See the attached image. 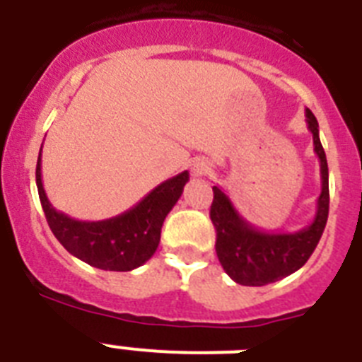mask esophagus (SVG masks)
Returning <instances> with one entry per match:
<instances>
[{
    "instance_id": "obj_1",
    "label": "esophagus",
    "mask_w": 362,
    "mask_h": 362,
    "mask_svg": "<svg viewBox=\"0 0 362 362\" xmlns=\"http://www.w3.org/2000/svg\"><path fill=\"white\" fill-rule=\"evenodd\" d=\"M209 170H210V165L206 161H197L196 165H194V174H197V175L206 174Z\"/></svg>"
}]
</instances>
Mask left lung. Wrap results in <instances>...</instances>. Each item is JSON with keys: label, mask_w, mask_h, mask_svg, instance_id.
I'll return each mask as SVG.
<instances>
[{"label": "left lung", "mask_w": 362, "mask_h": 362, "mask_svg": "<svg viewBox=\"0 0 362 362\" xmlns=\"http://www.w3.org/2000/svg\"><path fill=\"white\" fill-rule=\"evenodd\" d=\"M306 123L313 136V152L321 165V196L315 217L297 232H263L235 210L230 197L214 187L210 219L216 226V252L223 270L243 286H264L299 270L313 254L328 219V163L319 139V123L306 108Z\"/></svg>", "instance_id": "left-lung-1"}]
</instances>
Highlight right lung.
<instances>
[{
    "label": "right lung",
    "mask_w": 362,
    "mask_h": 362,
    "mask_svg": "<svg viewBox=\"0 0 362 362\" xmlns=\"http://www.w3.org/2000/svg\"><path fill=\"white\" fill-rule=\"evenodd\" d=\"M188 172L166 179L146 194L136 206L105 221H78L57 212L45 194L41 181V150L36 166V185L45 217L56 239L74 257L110 272H130L156 254L161 226L183 194Z\"/></svg>",
    "instance_id": "right-lung-1"
}]
</instances>
